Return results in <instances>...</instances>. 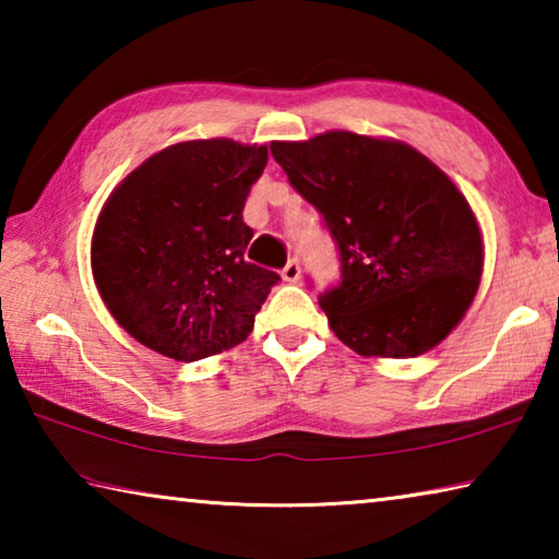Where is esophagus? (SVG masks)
I'll return each instance as SVG.
<instances>
[{"label": "esophagus", "mask_w": 559, "mask_h": 559, "mask_svg": "<svg viewBox=\"0 0 559 559\" xmlns=\"http://www.w3.org/2000/svg\"><path fill=\"white\" fill-rule=\"evenodd\" d=\"M281 276H283V281L296 283V281L300 278V261H298V259H290V261L286 263V266H283Z\"/></svg>", "instance_id": "obj_1"}]
</instances>
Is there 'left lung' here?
<instances>
[{
  "instance_id": "obj_1",
  "label": "left lung",
  "mask_w": 559,
  "mask_h": 559,
  "mask_svg": "<svg viewBox=\"0 0 559 559\" xmlns=\"http://www.w3.org/2000/svg\"><path fill=\"white\" fill-rule=\"evenodd\" d=\"M271 155L323 214L340 286L320 296L328 323L365 357L429 353L466 316L484 273V236L466 197L419 150L330 130Z\"/></svg>"
}]
</instances>
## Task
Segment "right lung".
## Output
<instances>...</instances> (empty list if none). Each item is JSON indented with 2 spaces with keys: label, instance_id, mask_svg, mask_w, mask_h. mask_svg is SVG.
I'll use <instances>...</instances> for the list:
<instances>
[{
  "label": "right lung",
  "instance_id": "right-lung-1",
  "mask_svg": "<svg viewBox=\"0 0 559 559\" xmlns=\"http://www.w3.org/2000/svg\"><path fill=\"white\" fill-rule=\"evenodd\" d=\"M266 145L229 138L159 150L112 189L91 241L110 316L155 353L194 362L243 343L278 273L243 259L251 185Z\"/></svg>",
  "mask_w": 559,
  "mask_h": 559
}]
</instances>
